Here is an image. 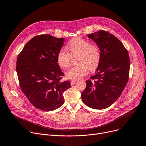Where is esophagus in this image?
I'll return each mask as SVG.
<instances>
[{
    "label": "esophagus",
    "mask_w": 146,
    "mask_h": 146,
    "mask_svg": "<svg viewBox=\"0 0 146 146\" xmlns=\"http://www.w3.org/2000/svg\"><path fill=\"white\" fill-rule=\"evenodd\" d=\"M76 82H77V81L74 80H70V84H71L72 85H74V84H75Z\"/></svg>",
    "instance_id": "esophagus-1"
}]
</instances>
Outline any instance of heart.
<instances>
[{"label":"heart","mask_w":146,"mask_h":146,"mask_svg":"<svg viewBox=\"0 0 146 146\" xmlns=\"http://www.w3.org/2000/svg\"><path fill=\"white\" fill-rule=\"evenodd\" d=\"M69 53L64 48L60 49L57 54V63L61 68H67L70 63L72 57H77L76 63L78 64L69 68L66 72L67 79L78 80L86 75L88 69L94 71L98 67L101 60V51L96 44L82 38L72 40L67 45Z\"/></svg>","instance_id":"obj_1"}]
</instances>
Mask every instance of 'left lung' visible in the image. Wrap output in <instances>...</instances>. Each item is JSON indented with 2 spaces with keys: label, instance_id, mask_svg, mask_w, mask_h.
Wrapping results in <instances>:
<instances>
[{
  "label": "left lung",
  "instance_id": "8db88e82",
  "mask_svg": "<svg viewBox=\"0 0 146 146\" xmlns=\"http://www.w3.org/2000/svg\"><path fill=\"white\" fill-rule=\"evenodd\" d=\"M101 51V60L95 75L86 80L81 94L84 104L91 108L103 110L115 102L129 78V57L124 45L104 30L88 34Z\"/></svg>",
  "mask_w": 146,
  "mask_h": 146
}]
</instances>
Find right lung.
I'll list each match as a JSON object with an SVG mask.
<instances>
[{"label": "right lung", "instance_id": "right-lung-1", "mask_svg": "<svg viewBox=\"0 0 146 146\" xmlns=\"http://www.w3.org/2000/svg\"><path fill=\"white\" fill-rule=\"evenodd\" d=\"M64 38L48 34L36 35L30 40L19 54L17 72L19 86L30 103L45 111L63 105L64 92L70 82H61L64 76L57 63V54L63 47Z\"/></svg>", "mask_w": 146, "mask_h": 146}]
</instances>
